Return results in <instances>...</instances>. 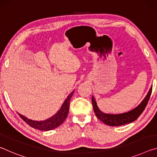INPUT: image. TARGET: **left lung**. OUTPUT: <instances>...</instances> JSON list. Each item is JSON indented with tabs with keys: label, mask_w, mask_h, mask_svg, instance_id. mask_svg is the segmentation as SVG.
<instances>
[{
	"label": "left lung",
	"mask_w": 157,
	"mask_h": 157,
	"mask_svg": "<svg viewBox=\"0 0 157 157\" xmlns=\"http://www.w3.org/2000/svg\"><path fill=\"white\" fill-rule=\"evenodd\" d=\"M152 86L149 90L145 98L136 107L133 109L132 110L127 111V112L119 114L105 113L101 111L99 109V108L98 107L96 101H95L94 97L92 96V105L95 116L103 123L109 126H121L134 122L139 118V116L144 111L146 105H147L148 101L150 100L151 94H152Z\"/></svg>",
	"instance_id": "obj_1"
}]
</instances>
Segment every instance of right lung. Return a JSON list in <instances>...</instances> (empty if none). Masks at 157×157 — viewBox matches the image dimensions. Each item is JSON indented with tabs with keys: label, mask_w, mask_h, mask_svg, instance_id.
<instances>
[{
	"label": "right lung",
	"mask_w": 157,
	"mask_h": 157,
	"mask_svg": "<svg viewBox=\"0 0 157 157\" xmlns=\"http://www.w3.org/2000/svg\"><path fill=\"white\" fill-rule=\"evenodd\" d=\"M73 93L74 91H73L68 95L67 98H66V100L62 104V107L59 109V110L54 116H52V117H50V118H48L45 121H33L26 118L24 116L21 115L19 113H17L26 123L34 129L41 130V131H49V130L55 129L56 127L61 125L66 120V117L68 116L70 100L71 98H72Z\"/></svg>",
	"instance_id": "add662e5"
}]
</instances>
